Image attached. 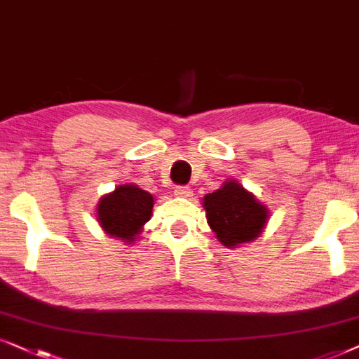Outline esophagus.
Instances as JSON below:
<instances>
[{"instance_id":"34e87169","label":"esophagus","mask_w":359,"mask_h":359,"mask_svg":"<svg viewBox=\"0 0 359 359\" xmlns=\"http://www.w3.org/2000/svg\"><path fill=\"white\" fill-rule=\"evenodd\" d=\"M192 189L190 187H185V185H180V187H175L174 190V195L175 197H180V198H189L192 197Z\"/></svg>"}]
</instances>
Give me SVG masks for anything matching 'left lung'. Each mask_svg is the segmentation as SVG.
<instances>
[{"mask_svg":"<svg viewBox=\"0 0 359 359\" xmlns=\"http://www.w3.org/2000/svg\"><path fill=\"white\" fill-rule=\"evenodd\" d=\"M203 208L217 240L228 248L256 240L269 217L264 205L236 180H228L217 192L205 195Z\"/></svg>","mask_w":359,"mask_h":359,"instance_id":"1","label":"left lung"}]
</instances>
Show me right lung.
I'll return each instance as SVG.
<instances>
[{
  "label": "right lung",
  "instance_id": "add662e5",
  "mask_svg": "<svg viewBox=\"0 0 359 359\" xmlns=\"http://www.w3.org/2000/svg\"><path fill=\"white\" fill-rule=\"evenodd\" d=\"M152 207L154 198L149 192L135 184L119 185L98 202L97 219L107 235L135 243L144 223L151 219Z\"/></svg>",
  "mask_w": 359,
  "mask_h": 359
}]
</instances>
